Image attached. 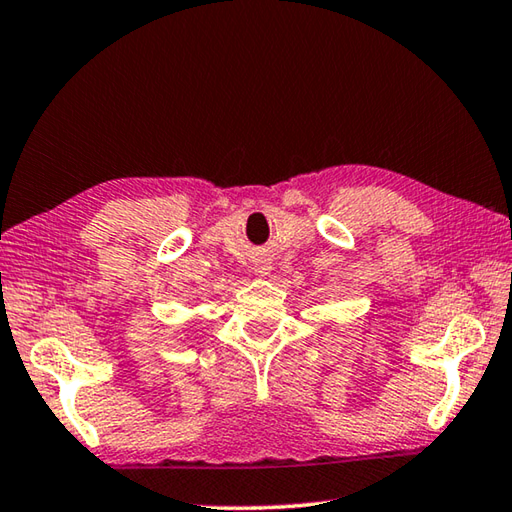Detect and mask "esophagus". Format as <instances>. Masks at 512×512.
Segmentation results:
<instances>
[{"label": "esophagus", "instance_id": "34e87169", "mask_svg": "<svg viewBox=\"0 0 512 512\" xmlns=\"http://www.w3.org/2000/svg\"><path fill=\"white\" fill-rule=\"evenodd\" d=\"M269 271H271V265L267 263V260H256V263H254V274L256 276H260V278L269 276Z\"/></svg>", "mask_w": 512, "mask_h": 512}]
</instances>
